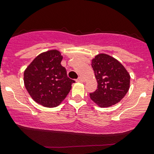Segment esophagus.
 Listing matches in <instances>:
<instances>
[{
	"label": "esophagus",
	"mask_w": 154,
	"mask_h": 154,
	"mask_svg": "<svg viewBox=\"0 0 154 154\" xmlns=\"http://www.w3.org/2000/svg\"><path fill=\"white\" fill-rule=\"evenodd\" d=\"M77 82H85V79L82 78V77H79L78 78H77Z\"/></svg>",
	"instance_id": "obj_1"
}]
</instances>
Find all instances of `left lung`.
Listing matches in <instances>:
<instances>
[{
    "label": "left lung",
    "mask_w": 154,
    "mask_h": 154,
    "mask_svg": "<svg viewBox=\"0 0 154 154\" xmlns=\"http://www.w3.org/2000/svg\"><path fill=\"white\" fill-rule=\"evenodd\" d=\"M91 66L98 82V89L90 93L91 100L103 108L119 103L130 89V76L125 66L105 54L95 56Z\"/></svg>",
    "instance_id": "obj_1"
}]
</instances>
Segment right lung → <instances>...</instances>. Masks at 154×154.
Listing matches in <instances>:
<instances>
[{"mask_svg":"<svg viewBox=\"0 0 154 154\" xmlns=\"http://www.w3.org/2000/svg\"><path fill=\"white\" fill-rule=\"evenodd\" d=\"M63 56L58 50L41 53L24 72L26 91L36 103L48 108L61 104L75 81L67 77L61 66Z\"/></svg>","mask_w":154,"mask_h":154,"instance_id":"right-lung-1","label":"right lung"}]
</instances>
